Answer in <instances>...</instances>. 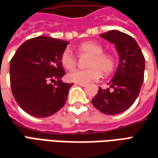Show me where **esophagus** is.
Masks as SVG:
<instances>
[{"mask_svg": "<svg viewBox=\"0 0 158 158\" xmlns=\"http://www.w3.org/2000/svg\"><path fill=\"white\" fill-rule=\"evenodd\" d=\"M77 85H80V86H82V87H85L87 85L86 84H81V83H77Z\"/></svg>", "mask_w": 158, "mask_h": 158, "instance_id": "esophagus-1", "label": "esophagus"}]
</instances>
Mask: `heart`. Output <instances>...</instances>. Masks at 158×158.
<instances>
[{
  "label": "heart",
  "instance_id": "b5f03b06",
  "mask_svg": "<svg viewBox=\"0 0 158 158\" xmlns=\"http://www.w3.org/2000/svg\"><path fill=\"white\" fill-rule=\"evenodd\" d=\"M79 56H89L86 61V69L76 70L70 73L68 79L75 83L87 84L98 80L103 75H109L115 68V58L110 53L103 52L102 45L93 41L82 43L77 47ZM61 63L68 70L74 69L77 65V58L70 49L64 50L61 57Z\"/></svg>",
  "mask_w": 158,
  "mask_h": 158
}]
</instances>
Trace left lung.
Returning <instances> with one entry per match:
<instances>
[{
	"label": "left lung",
	"mask_w": 158,
	"mask_h": 158,
	"mask_svg": "<svg viewBox=\"0 0 158 158\" xmlns=\"http://www.w3.org/2000/svg\"><path fill=\"white\" fill-rule=\"evenodd\" d=\"M114 44L119 65L110 88H99L91 103L106 114L114 115L128 110L139 94L144 80V57L134 38L116 30L100 35Z\"/></svg>",
	"instance_id": "left-lung-1"
}]
</instances>
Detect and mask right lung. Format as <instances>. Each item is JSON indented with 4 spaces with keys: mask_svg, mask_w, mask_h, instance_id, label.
<instances>
[{
    "mask_svg": "<svg viewBox=\"0 0 158 158\" xmlns=\"http://www.w3.org/2000/svg\"><path fill=\"white\" fill-rule=\"evenodd\" d=\"M68 44L46 36L31 38L20 45L10 61L13 96L31 115L48 117L67 101L73 84L61 81L66 72L60 57Z\"/></svg>",
    "mask_w": 158,
    "mask_h": 158,
    "instance_id": "add662e5",
    "label": "right lung"
}]
</instances>
